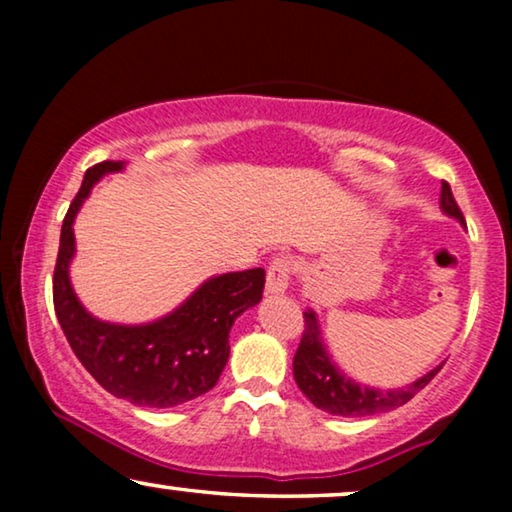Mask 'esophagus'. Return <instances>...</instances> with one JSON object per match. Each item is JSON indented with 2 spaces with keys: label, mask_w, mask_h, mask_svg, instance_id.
Masks as SVG:
<instances>
[{
  "label": "esophagus",
  "mask_w": 512,
  "mask_h": 512,
  "mask_svg": "<svg viewBox=\"0 0 512 512\" xmlns=\"http://www.w3.org/2000/svg\"><path fill=\"white\" fill-rule=\"evenodd\" d=\"M293 272V261H289L286 256H279L270 263L268 268V277H265V293L270 296H282L289 289V279Z\"/></svg>",
  "instance_id": "1"
}]
</instances>
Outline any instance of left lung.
I'll return each instance as SVG.
<instances>
[{
  "label": "left lung",
  "instance_id": "left-lung-1",
  "mask_svg": "<svg viewBox=\"0 0 512 512\" xmlns=\"http://www.w3.org/2000/svg\"><path fill=\"white\" fill-rule=\"evenodd\" d=\"M440 212L450 216L466 228L464 214L459 212L457 202L452 198L450 186H440ZM445 363V361H443ZM443 363L431 368L429 373L417 377L408 387L398 389H380L370 387V384L356 382L349 377L338 363H335L333 354L328 352V345L324 340V331H321L319 314L307 307L305 310V333L300 340V347L296 356H293V377H296L298 389L310 398L314 408L328 412V415L338 417H370L380 415V412H389L401 408L410 401L417 391H422L429 384Z\"/></svg>",
  "mask_w": 512,
  "mask_h": 512
}]
</instances>
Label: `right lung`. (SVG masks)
<instances>
[{
  "mask_svg": "<svg viewBox=\"0 0 512 512\" xmlns=\"http://www.w3.org/2000/svg\"><path fill=\"white\" fill-rule=\"evenodd\" d=\"M125 165V160H104L90 167L69 205L53 275L55 314L76 359L109 394L144 408H174L219 382L230 354V328L261 303L265 270L209 277L172 312L146 324H114L90 314L69 277L76 254L74 221L97 181L123 172Z\"/></svg>",
  "mask_w": 512,
  "mask_h": 512,
  "instance_id": "1",
  "label": "right lung"
}]
</instances>
